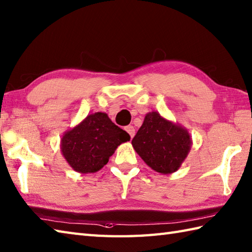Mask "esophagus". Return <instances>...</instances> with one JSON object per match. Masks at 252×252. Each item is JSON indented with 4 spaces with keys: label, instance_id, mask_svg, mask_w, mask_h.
I'll return each instance as SVG.
<instances>
[{
    "label": "esophagus",
    "instance_id": "34e87169",
    "mask_svg": "<svg viewBox=\"0 0 252 252\" xmlns=\"http://www.w3.org/2000/svg\"><path fill=\"white\" fill-rule=\"evenodd\" d=\"M126 131L129 133L130 134V136H131V138L134 136V134H135V129H134V126H127L126 127Z\"/></svg>",
    "mask_w": 252,
    "mask_h": 252
}]
</instances>
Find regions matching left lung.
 I'll use <instances>...</instances> for the list:
<instances>
[{"mask_svg": "<svg viewBox=\"0 0 252 252\" xmlns=\"http://www.w3.org/2000/svg\"><path fill=\"white\" fill-rule=\"evenodd\" d=\"M189 132L159 114L151 111L132 140V146L144 162L161 174L178 171L191 148Z\"/></svg>", "mask_w": 252, "mask_h": 252, "instance_id": "8db88e82", "label": "left lung"}]
</instances>
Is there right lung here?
<instances>
[{"instance_id": "1", "label": "right lung", "mask_w": 252, "mask_h": 252, "mask_svg": "<svg viewBox=\"0 0 252 252\" xmlns=\"http://www.w3.org/2000/svg\"><path fill=\"white\" fill-rule=\"evenodd\" d=\"M130 135L112 122L105 112H94L66 131L61 151L72 170L81 174L95 173L108 162L118 146Z\"/></svg>"}]
</instances>
